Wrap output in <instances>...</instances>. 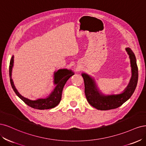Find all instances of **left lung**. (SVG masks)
<instances>
[{"mask_svg": "<svg viewBox=\"0 0 146 146\" xmlns=\"http://www.w3.org/2000/svg\"><path fill=\"white\" fill-rule=\"evenodd\" d=\"M125 50L130 59L132 76L127 87L123 93L116 95H103L99 92L94 79L87 74H82L87 100L89 104L98 110H108L116 109L127 101L135 92L138 79V66L136 62L135 56L132 51L130 48H127Z\"/></svg>", "mask_w": 146, "mask_h": 146, "instance_id": "1", "label": "left lung"}]
</instances>
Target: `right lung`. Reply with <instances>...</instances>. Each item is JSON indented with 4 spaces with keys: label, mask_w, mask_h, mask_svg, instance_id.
Listing matches in <instances>:
<instances>
[{
    "label": "right lung",
    "mask_w": 146,
    "mask_h": 146,
    "mask_svg": "<svg viewBox=\"0 0 146 146\" xmlns=\"http://www.w3.org/2000/svg\"><path fill=\"white\" fill-rule=\"evenodd\" d=\"M13 62L14 59L13 56V57L10 60V67H9V74H10L11 85L15 93L26 104L32 108H34V109L39 110L52 109V108H54L59 104V103L61 100V97H62L63 88L65 83L67 81V80L74 74L73 72H72L71 70H68L67 69L59 70L58 71L55 72L54 74V82L56 86L53 92L47 98L44 99H38V100L35 101H32L21 95L16 90L15 86H14L13 79H11V72L13 66Z\"/></svg>",
    "instance_id": "add662e5"
}]
</instances>
